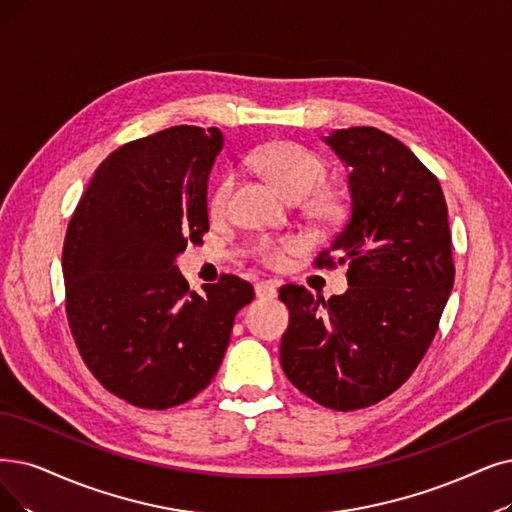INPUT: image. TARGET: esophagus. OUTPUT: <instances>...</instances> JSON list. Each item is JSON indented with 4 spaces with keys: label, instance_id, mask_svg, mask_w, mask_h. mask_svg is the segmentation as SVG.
I'll return each instance as SVG.
<instances>
[{
    "label": "esophagus",
    "instance_id": "34e87169",
    "mask_svg": "<svg viewBox=\"0 0 512 512\" xmlns=\"http://www.w3.org/2000/svg\"><path fill=\"white\" fill-rule=\"evenodd\" d=\"M256 296L258 298H275L277 296V285L271 283V281H262V283H256Z\"/></svg>",
    "mask_w": 512,
    "mask_h": 512
}]
</instances>
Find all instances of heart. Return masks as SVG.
Instances as JSON below:
<instances>
[{
  "mask_svg": "<svg viewBox=\"0 0 512 512\" xmlns=\"http://www.w3.org/2000/svg\"><path fill=\"white\" fill-rule=\"evenodd\" d=\"M254 166L267 176L277 191L292 201H302L317 193L327 176L325 163L309 149H304L296 142H273L254 153ZM235 187V174H222L210 189L208 208L214 216H220L229 206V199ZM327 212V208H323ZM298 245L296 239H262L256 243V256L277 267L283 262L285 252L294 250Z\"/></svg>",
  "mask_w": 512,
  "mask_h": 512,
  "instance_id": "b5f03b06",
  "label": "heart"
}]
</instances>
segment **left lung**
<instances>
[{
	"label": "left lung",
	"instance_id": "8db88e82",
	"mask_svg": "<svg viewBox=\"0 0 512 512\" xmlns=\"http://www.w3.org/2000/svg\"><path fill=\"white\" fill-rule=\"evenodd\" d=\"M321 140L349 170L351 214L317 267L349 264V290L283 285L279 355L300 393L351 412L397 391L431 346L454 288L452 233L439 180L401 140L367 126Z\"/></svg>",
	"mask_w": 512,
	"mask_h": 512
}]
</instances>
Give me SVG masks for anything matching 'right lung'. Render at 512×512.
Segmentation results:
<instances>
[{
    "label": "right lung",
    "mask_w": 512,
    "mask_h": 512,
    "mask_svg": "<svg viewBox=\"0 0 512 512\" xmlns=\"http://www.w3.org/2000/svg\"><path fill=\"white\" fill-rule=\"evenodd\" d=\"M218 128L176 126L113 151L69 222L67 317L81 359L115 397L145 410L193 399L216 376L254 288L235 275L189 290L176 267L210 229Z\"/></svg>",
    "instance_id": "1"
}]
</instances>
